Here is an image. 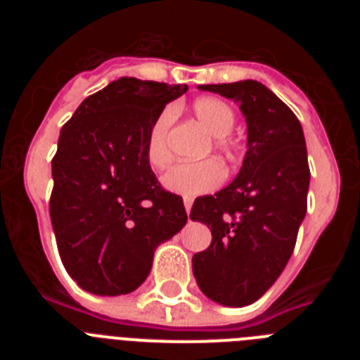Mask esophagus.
Returning <instances> with one entry per match:
<instances>
[{
  "label": "esophagus",
  "instance_id": "obj_1",
  "mask_svg": "<svg viewBox=\"0 0 360 360\" xmlns=\"http://www.w3.org/2000/svg\"><path fill=\"white\" fill-rule=\"evenodd\" d=\"M191 205H193V200H191V198H184V207H186L187 214H189V211H191Z\"/></svg>",
  "mask_w": 360,
  "mask_h": 360
}]
</instances>
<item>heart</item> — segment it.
I'll use <instances>...</instances> for the list:
<instances>
[{"instance_id": "obj_1", "label": "heart", "mask_w": 360, "mask_h": 360, "mask_svg": "<svg viewBox=\"0 0 360 360\" xmlns=\"http://www.w3.org/2000/svg\"><path fill=\"white\" fill-rule=\"evenodd\" d=\"M193 111L198 122L207 129L209 135L214 136V148L225 155H232L234 144L229 139L232 126H234V110L225 101L216 97H200L193 104ZM173 120V110H164L155 119L148 133L146 142V158L155 169H162L169 162V149H167V129ZM224 167L216 160L202 162H182L173 165L162 178V184L167 191L184 196H198L203 193L216 189L224 182Z\"/></svg>"}]
</instances>
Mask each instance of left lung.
Listing matches in <instances>:
<instances>
[{
    "label": "left lung",
    "instance_id": "1",
    "mask_svg": "<svg viewBox=\"0 0 360 360\" xmlns=\"http://www.w3.org/2000/svg\"><path fill=\"white\" fill-rule=\"evenodd\" d=\"M240 104L247 153L236 178L193 203L191 219L211 229L207 250L193 256L200 290L224 307L262 297L287 266L310 186L301 122L281 98L257 81L200 84Z\"/></svg>",
    "mask_w": 360,
    "mask_h": 360
}]
</instances>
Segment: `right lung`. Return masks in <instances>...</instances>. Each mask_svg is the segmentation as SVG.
<instances>
[{
  "label": "right lung",
  "mask_w": 360,
  "mask_h": 360,
  "mask_svg": "<svg viewBox=\"0 0 360 360\" xmlns=\"http://www.w3.org/2000/svg\"><path fill=\"white\" fill-rule=\"evenodd\" d=\"M186 91V84L120 77L84 98L63 126L50 218L63 265L82 290H136L158 245L186 225L182 198L162 189L146 158L153 122Z\"/></svg>",
  "instance_id": "add662e5"
}]
</instances>
